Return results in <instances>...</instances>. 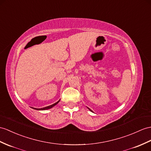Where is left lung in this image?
I'll return each instance as SVG.
<instances>
[{
  "label": "left lung",
  "instance_id": "1",
  "mask_svg": "<svg viewBox=\"0 0 151 151\" xmlns=\"http://www.w3.org/2000/svg\"><path fill=\"white\" fill-rule=\"evenodd\" d=\"M88 109H89V108H88ZM90 109V111H91V109Z\"/></svg>",
  "mask_w": 151,
  "mask_h": 151
}]
</instances>
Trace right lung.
Segmentation results:
<instances>
[{
	"label": "right lung",
	"instance_id": "right-lung-1",
	"mask_svg": "<svg viewBox=\"0 0 151 151\" xmlns=\"http://www.w3.org/2000/svg\"><path fill=\"white\" fill-rule=\"evenodd\" d=\"M59 102H60V101H58L57 102H56V103H54V104H52V105H50V106H47V107H45V108H34V109H36V110H45V109H48L52 108L53 107V106H54L55 105H56Z\"/></svg>",
	"mask_w": 151,
	"mask_h": 151
}]
</instances>
